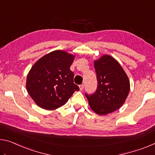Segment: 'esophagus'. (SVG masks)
Returning a JSON list of instances; mask_svg holds the SVG:
<instances>
[{
    "label": "esophagus",
    "mask_w": 155,
    "mask_h": 155,
    "mask_svg": "<svg viewBox=\"0 0 155 155\" xmlns=\"http://www.w3.org/2000/svg\"><path fill=\"white\" fill-rule=\"evenodd\" d=\"M83 87H84V85H83V84H81V85H79V89H80V90H82L83 89Z\"/></svg>",
    "instance_id": "1"
}]
</instances>
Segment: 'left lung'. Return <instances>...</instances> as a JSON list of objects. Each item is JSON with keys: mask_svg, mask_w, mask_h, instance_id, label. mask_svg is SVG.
<instances>
[{"mask_svg": "<svg viewBox=\"0 0 155 155\" xmlns=\"http://www.w3.org/2000/svg\"><path fill=\"white\" fill-rule=\"evenodd\" d=\"M98 81L94 94L85 97L93 111L105 115L119 109L129 94L130 81L119 62L110 55H103L94 63Z\"/></svg>", "mask_w": 155, "mask_h": 155, "instance_id": "left-lung-1", "label": "left lung"}]
</instances>
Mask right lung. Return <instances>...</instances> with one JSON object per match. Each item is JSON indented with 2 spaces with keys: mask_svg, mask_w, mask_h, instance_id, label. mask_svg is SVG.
Segmentation results:
<instances>
[{
  "mask_svg": "<svg viewBox=\"0 0 155 155\" xmlns=\"http://www.w3.org/2000/svg\"><path fill=\"white\" fill-rule=\"evenodd\" d=\"M74 58L65 51L55 50L34 63L27 77L26 88L38 106L48 110L57 109L79 90L70 69Z\"/></svg>",
  "mask_w": 155,
  "mask_h": 155,
  "instance_id": "1",
  "label": "right lung"
}]
</instances>
